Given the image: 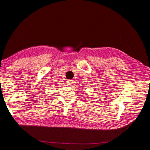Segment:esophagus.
<instances>
[{"instance_id":"esophagus-1","label":"esophagus","mask_w":150,"mask_h":150,"mask_svg":"<svg viewBox=\"0 0 150 150\" xmlns=\"http://www.w3.org/2000/svg\"><path fill=\"white\" fill-rule=\"evenodd\" d=\"M72 83H73V82H72V80H67V82H66L67 84L69 85V86H71L72 84Z\"/></svg>"}]
</instances>
